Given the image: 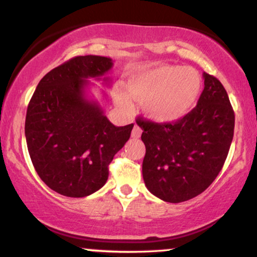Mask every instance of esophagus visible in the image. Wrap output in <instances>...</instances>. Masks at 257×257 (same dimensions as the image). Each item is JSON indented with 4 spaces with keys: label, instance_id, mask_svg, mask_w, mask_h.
Masks as SVG:
<instances>
[{
    "label": "esophagus",
    "instance_id": "esophagus-1",
    "mask_svg": "<svg viewBox=\"0 0 257 257\" xmlns=\"http://www.w3.org/2000/svg\"><path fill=\"white\" fill-rule=\"evenodd\" d=\"M141 133H143V131L140 129V126L134 125V128H133V131H132V138H134V139L140 138Z\"/></svg>",
    "mask_w": 257,
    "mask_h": 257
}]
</instances>
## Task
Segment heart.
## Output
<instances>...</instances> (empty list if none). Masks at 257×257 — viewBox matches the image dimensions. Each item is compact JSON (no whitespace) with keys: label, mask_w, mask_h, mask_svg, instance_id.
<instances>
[{"label":"heart","mask_w":257,"mask_h":257,"mask_svg":"<svg viewBox=\"0 0 257 257\" xmlns=\"http://www.w3.org/2000/svg\"><path fill=\"white\" fill-rule=\"evenodd\" d=\"M125 91L113 90V99L123 110L131 108L132 99L143 101V110L157 123H174L190 113L196 105L202 78L190 66L158 65L134 71L126 78Z\"/></svg>","instance_id":"heart-1"}]
</instances>
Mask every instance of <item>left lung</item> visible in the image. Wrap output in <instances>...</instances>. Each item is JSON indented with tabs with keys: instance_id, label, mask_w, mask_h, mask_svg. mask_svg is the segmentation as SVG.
Wrapping results in <instances>:
<instances>
[{
	"instance_id": "left-lung-1",
	"label": "left lung",
	"mask_w": 257,
	"mask_h": 257,
	"mask_svg": "<svg viewBox=\"0 0 257 257\" xmlns=\"http://www.w3.org/2000/svg\"><path fill=\"white\" fill-rule=\"evenodd\" d=\"M197 106L174 123L137 120L146 147L143 176L147 190L164 202L181 203L204 192L222 169L234 112L221 82L203 73Z\"/></svg>"
}]
</instances>
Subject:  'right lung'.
<instances>
[{
	"label": "right lung",
	"mask_w": 257,
	"mask_h": 257,
	"mask_svg": "<svg viewBox=\"0 0 257 257\" xmlns=\"http://www.w3.org/2000/svg\"><path fill=\"white\" fill-rule=\"evenodd\" d=\"M113 66L99 55L75 57L47 73L29 102L25 138L35 169L55 192L89 196L106 184L108 164L134 124L113 125L98 101L87 98L88 78L102 79Z\"/></svg>",
	"instance_id": "obj_1"
}]
</instances>
